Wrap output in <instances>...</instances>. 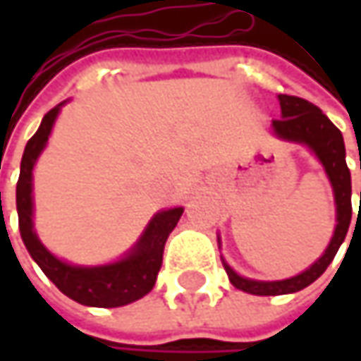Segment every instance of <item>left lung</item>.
<instances>
[{"instance_id":"8db88e82","label":"left lung","mask_w":361,"mask_h":361,"mask_svg":"<svg viewBox=\"0 0 361 361\" xmlns=\"http://www.w3.org/2000/svg\"><path fill=\"white\" fill-rule=\"evenodd\" d=\"M277 98H279V106H281V118L273 120V124H271L273 134L287 142H298V145H305L307 148H312L313 154L324 164L327 178L334 188L338 225H336L334 237L324 251V255L303 273L283 279V281L247 279V277L237 275L223 261L231 283L251 295H285V293L301 291L303 287L312 285L334 261L340 245L348 235L350 221H352V176H350V169L345 164V146H343L341 132L312 102L298 98V96H287V94H279Z\"/></svg>"}]
</instances>
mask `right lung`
I'll use <instances>...</instances> for the list:
<instances>
[{
	"label": "right lung",
	"instance_id": "add662e5",
	"mask_svg": "<svg viewBox=\"0 0 361 361\" xmlns=\"http://www.w3.org/2000/svg\"><path fill=\"white\" fill-rule=\"evenodd\" d=\"M58 104L44 116L39 128L27 140L23 157H21L20 180L16 188V204H18V219H20V233L25 249L39 269L46 273L51 283L56 285L63 295L74 299L82 305L90 307H120L128 305L136 299L145 298L146 293L157 283L160 265H162V251L169 235L176 227L183 215V207L160 211L152 216L148 227L142 233L138 243L132 247L126 255L116 263L98 265V267H82L70 265L62 259L54 257L42 245L34 231V199H32V171L37 157L42 154L48 142L49 132L54 122L60 114Z\"/></svg>",
	"mask_w": 361,
	"mask_h": 361
}]
</instances>
